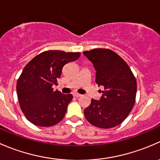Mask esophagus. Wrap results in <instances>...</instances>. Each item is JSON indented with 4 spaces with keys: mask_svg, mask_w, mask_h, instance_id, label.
Returning a JSON list of instances; mask_svg holds the SVG:
<instances>
[{
    "mask_svg": "<svg viewBox=\"0 0 160 160\" xmlns=\"http://www.w3.org/2000/svg\"><path fill=\"white\" fill-rule=\"evenodd\" d=\"M73 95L75 97H76V98H78V97L82 96V95H80V94H78V93H74Z\"/></svg>",
    "mask_w": 160,
    "mask_h": 160,
    "instance_id": "34e87169",
    "label": "esophagus"
}]
</instances>
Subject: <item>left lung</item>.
I'll use <instances>...</instances> for the list:
<instances>
[{
	"label": "left lung",
	"instance_id": "obj_1",
	"mask_svg": "<svg viewBox=\"0 0 160 160\" xmlns=\"http://www.w3.org/2000/svg\"><path fill=\"white\" fill-rule=\"evenodd\" d=\"M83 54L96 71V84L104 87L100 99L92 98L85 109V118L96 127H115L126 119L134 106L137 90L136 78L127 63L110 49L95 48Z\"/></svg>",
	"mask_w": 160,
	"mask_h": 160
}]
</instances>
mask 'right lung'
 <instances>
[{
    "instance_id": "add662e5",
    "label": "right lung",
    "mask_w": 160,
    "mask_h": 160,
    "mask_svg": "<svg viewBox=\"0 0 160 160\" xmlns=\"http://www.w3.org/2000/svg\"><path fill=\"white\" fill-rule=\"evenodd\" d=\"M80 55V52L46 51L26 65L16 88L21 109L29 122L49 127L63 119L73 96L54 91L52 85H57L64 65Z\"/></svg>"
}]
</instances>
